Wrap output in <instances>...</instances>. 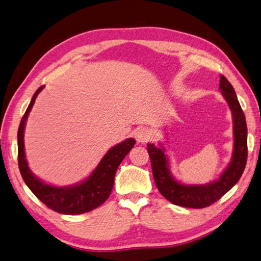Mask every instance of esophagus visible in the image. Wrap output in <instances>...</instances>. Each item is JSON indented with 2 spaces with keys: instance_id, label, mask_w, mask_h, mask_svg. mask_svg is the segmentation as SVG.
I'll use <instances>...</instances> for the list:
<instances>
[{
  "instance_id": "34e87169",
  "label": "esophagus",
  "mask_w": 261,
  "mask_h": 261,
  "mask_svg": "<svg viewBox=\"0 0 261 261\" xmlns=\"http://www.w3.org/2000/svg\"><path fill=\"white\" fill-rule=\"evenodd\" d=\"M134 136L136 138V141L141 144L146 143L149 138H150V132L147 128V127H140L137 128L134 133Z\"/></svg>"
}]
</instances>
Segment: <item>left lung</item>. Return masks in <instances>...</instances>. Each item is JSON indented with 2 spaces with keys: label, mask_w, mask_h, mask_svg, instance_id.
<instances>
[{
  "label": "left lung",
  "mask_w": 261,
  "mask_h": 261,
  "mask_svg": "<svg viewBox=\"0 0 261 261\" xmlns=\"http://www.w3.org/2000/svg\"><path fill=\"white\" fill-rule=\"evenodd\" d=\"M219 88L232 113L234 142L232 159L218 179L202 185H188L177 182L171 173L165 148L163 146L156 147L154 144H147V152L149 154L156 187L166 200L175 205L193 207V209L209 206L223 196L230 189H232L245 171L248 156L245 114L242 112L232 85L222 74L220 76Z\"/></svg>",
  "instance_id": "left-lung-1"
}]
</instances>
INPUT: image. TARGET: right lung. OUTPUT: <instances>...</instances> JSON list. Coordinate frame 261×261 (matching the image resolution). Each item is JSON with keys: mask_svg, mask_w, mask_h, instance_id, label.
<instances>
[{"mask_svg": "<svg viewBox=\"0 0 261 261\" xmlns=\"http://www.w3.org/2000/svg\"><path fill=\"white\" fill-rule=\"evenodd\" d=\"M43 87L41 86L34 92L17 130V161H19L22 178L33 194L51 210L62 214H71V216L89 212L101 205L109 198L114 187V178L117 167L135 145V140L127 138L126 141L109 149L94 172L82 183L70 187H54L44 183L29 169L24 152V140H23L29 113Z\"/></svg>", "mask_w": 261, "mask_h": 261, "instance_id": "obj_1", "label": "right lung"}]
</instances>
